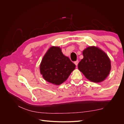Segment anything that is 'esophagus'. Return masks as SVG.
I'll list each match as a JSON object with an SVG mask.
<instances>
[{
    "label": "esophagus",
    "mask_w": 124,
    "mask_h": 124,
    "mask_svg": "<svg viewBox=\"0 0 124 124\" xmlns=\"http://www.w3.org/2000/svg\"><path fill=\"white\" fill-rule=\"evenodd\" d=\"M74 63H75V65H76V66H77V65H78V60H77V61H75V62H74Z\"/></svg>",
    "instance_id": "obj_1"
}]
</instances>
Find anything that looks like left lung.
I'll use <instances>...</instances> for the list:
<instances>
[{
    "label": "left lung",
    "mask_w": 124,
    "mask_h": 124,
    "mask_svg": "<svg viewBox=\"0 0 124 124\" xmlns=\"http://www.w3.org/2000/svg\"><path fill=\"white\" fill-rule=\"evenodd\" d=\"M84 57L78 64V68L88 80L99 83L109 74L111 62L107 55L99 48L90 46L83 52Z\"/></svg>",
    "instance_id": "left-lung-1"
}]
</instances>
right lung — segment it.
Returning <instances> with one entry per match:
<instances>
[{"mask_svg":"<svg viewBox=\"0 0 124 124\" xmlns=\"http://www.w3.org/2000/svg\"><path fill=\"white\" fill-rule=\"evenodd\" d=\"M75 67V64L62 54L61 48L52 46L44 56L40 70L46 81L60 85L68 78Z\"/></svg>","mask_w":124,"mask_h":124,"instance_id":"obj_1","label":"right lung"}]
</instances>
